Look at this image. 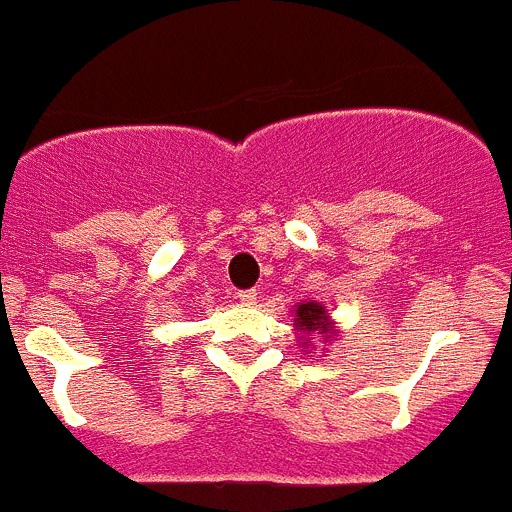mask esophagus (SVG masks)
Wrapping results in <instances>:
<instances>
[{
    "label": "esophagus",
    "mask_w": 512,
    "mask_h": 512,
    "mask_svg": "<svg viewBox=\"0 0 512 512\" xmlns=\"http://www.w3.org/2000/svg\"><path fill=\"white\" fill-rule=\"evenodd\" d=\"M237 301L252 306V303L257 301V293H255V290H237Z\"/></svg>",
    "instance_id": "obj_1"
}]
</instances>
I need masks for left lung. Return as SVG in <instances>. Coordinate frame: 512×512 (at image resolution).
Here are the masks:
<instances>
[{"instance_id": "8db88e82", "label": "left lung", "mask_w": 512, "mask_h": 512, "mask_svg": "<svg viewBox=\"0 0 512 512\" xmlns=\"http://www.w3.org/2000/svg\"><path fill=\"white\" fill-rule=\"evenodd\" d=\"M296 329L301 331L303 339V349H308V342H311V336H324V342H329L331 334H334V326H331L329 313H326V306L316 301H306L296 308Z\"/></svg>"}]
</instances>
